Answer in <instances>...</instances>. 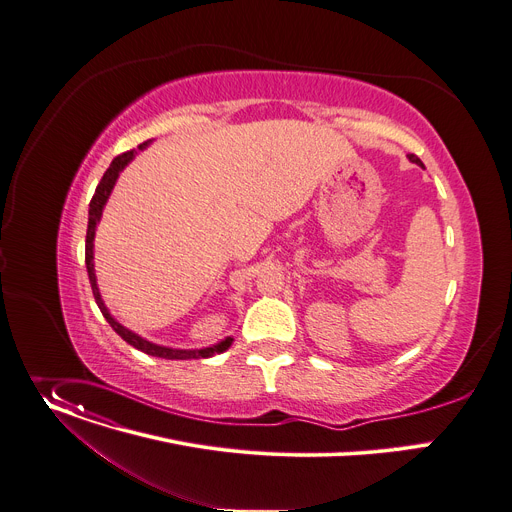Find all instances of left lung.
<instances>
[{
  "label": "left lung",
  "instance_id": "obj_1",
  "mask_svg": "<svg viewBox=\"0 0 512 512\" xmlns=\"http://www.w3.org/2000/svg\"><path fill=\"white\" fill-rule=\"evenodd\" d=\"M408 161H410V163H416L418 167H423V161H421V159H418L416 155H408Z\"/></svg>",
  "mask_w": 512,
  "mask_h": 512
}]
</instances>
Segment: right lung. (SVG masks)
I'll return each instance as SVG.
<instances>
[{
    "label": "right lung",
    "mask_w": 512,
    "mask_h": 512,
    "mask_svg": "<svg viewBox=\"0 0 512 512\" xmlns=\"http://www.w3.org/2000/svg\"><path fill=\"white\" fill-rule=\"evenodd\" d=\"M153 141H147L143 145H138V151H145ZM136 157V151H128V153H122L118 155L110 167L106 169L102 181L98 183L96 188V194L94 198H91L89 202V216H87V237H85V265H87V275H89V284H91V290H94V298H96V304L98 308L102 310L104 318L110 322V327L128 343L132 345L134 349L143 351L147 355H153V357H163V359H200V357H212L214 353H222L226 351L230 345H232V337H226L224 341L212 345V347H204V349H173V347H165V345H157V343H151L147 339H143L141 335H136L134 331L126 329L124 324H120L108 310V306L104 304L102 300V294H100V288H98V277H96V267H94V239H96V230H98V224L102 220V214H104V208L110 200V194L114 190V185L120 177V173L126 169V165Z\"/></svg>",
    "instance_id": "1"
}]
</instances>
